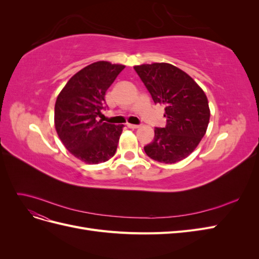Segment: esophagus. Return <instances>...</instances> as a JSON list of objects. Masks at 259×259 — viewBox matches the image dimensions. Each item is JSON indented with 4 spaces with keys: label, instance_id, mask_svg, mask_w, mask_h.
Instances as JSON below:
<instances>
[{
    "label": "esophagus",
    "instance_id": "1",
    "mask_svg": "<svg viewBox=\"0 0 259 259\" xmlns=\"http://www.w3.org/2000/svg\"><path fill=\"white\" fill-rule=\"evenodd\" d=\"M127 127H130V128H132V130H135V128H138V127H139V125L128 123V124H127Z\"/></svg>",
    "mask_w": 259,
    "mask_h": 259
}]
</instances>
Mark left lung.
<instances>
[{"label": "left lung", "instance_id": "8db88e82", "mask_svg": "<svg viewBox=\"0 0 259 259\" xmlns=\"http://www.w3.org/2000/svg\"><path fill=\"white\" fill-rule=\"evenodd\" d=\"M154 104L165 106L166 126L154 128V139L144 149L149 158L171 164L186 159L205 135L208 100L192 77L179 68L154 62L134 67Z\"/></svg>", "mask_w": 259, "mask_h": 259}]
</instances>
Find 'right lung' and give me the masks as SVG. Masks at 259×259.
I'll use <instances>...</instances> for the list:
<instances>
[{"label":"right lung","instance_id":"right-lung-1","mask_svg":"<svg viewBox=\"0 0 259 259\" xmlns=\"http://www.w3.org/2000/svg\"><path fill=\"white\" fill-rule=\"evenodd\" d=\"M124 65L97 61L70 79L55 104V128L61 143L76 159L98 164L114 155L124 125L97 120L107 90Z\"/></svg>","mask_w":259,"mask_h":259}]
</instances>
